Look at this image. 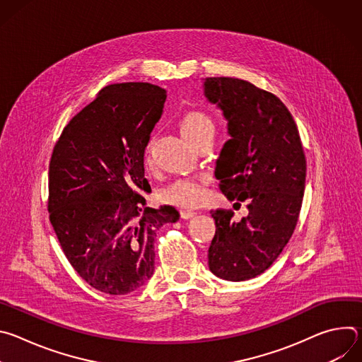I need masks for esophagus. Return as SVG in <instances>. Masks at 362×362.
I'll list each match as a JSON object with an SVG mask.
<instances>
[{
	"label": "esophagus",
	"mask_w": 362,
	"mask_h": 362,
	"mask_svg": "<svg viewBox=\"0 0 362 362\" xmlns=\"http://www.w3.org/2000/svg\"><path fill=\"white\" fill-rule=\"evenodd\" d=\"M194 215H196V212L192 211V209H182V211H180V218H182V219H190V218H193Z\"/></svg>",
	"instance_id": "1"
}]
</instances>
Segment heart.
<instances>
[{"mask_svg": "<svg viewBox=\"0 0 362 362\" xmlns=\"http://www.w3.org/2000/svg\"><path fill=\"white\" fill-rule=\"evenodd\" d=\"M179 126L183 137L187 139L192 144L197 143L204 137H209V136L214 137V133H215V124L212 119L206 113L197 112V110L187 112L182 117ZM150 150H151V141H148L144 151V162L147 166H151ZM206 185H208V179L204 176L177 179L162 190L160 197L163 202L175 206L193 208V206L203 203L206 196H208Z\"/></svg>", "mask_w": 362, "mask_h": 362, "instance_id": "b5f03b06", "label": "heart"}]
</instances>
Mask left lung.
Returning <instances> with one entry per match:
<instances>
[{
  "label": "left lung",
  "instance_id": "8db88e82",
  "mask_svg": "<svg viewBox=\"0 0 362 362\" xmlns=\"http://www.w3.org/2000/svg\"><path fill=\"white\" fill-rule=\"evenodd\" d=\"M204 95L228 120L230 139L216 162L219 189L247 216L212 211L216 232L209 269L226 281L264 274L289 242L300 212L306 160L295 120L272 93L232 77H208Z\"/></svg>",
  "mask_w": 362,
  "mask_h": 362
}]
</instances>
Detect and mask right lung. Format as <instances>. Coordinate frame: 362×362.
<instances>
[{"label":"right lung","mask_w":362,"mask_h":362,"mask_svg":"<svg viewBox=\"0 0 362 362\" xmlns=\"http://www.w3.org/2000/svg\"><path fill=\"white\" fill-rule=\"evenodd\" d=\"M166 90L119 83L64 127L48 168V212L62 249L94 289L126 295L154 271V238L179 221L173 206L151 209L143 193L144 148L162 116Z\"/></svg>","instance_id":"1"}]
</instances>
